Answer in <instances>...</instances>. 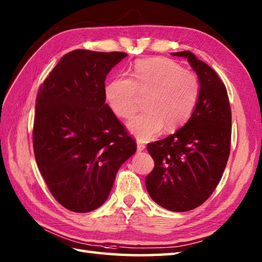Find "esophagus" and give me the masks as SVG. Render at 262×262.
<instances>
[{
    "label": "esophagus",
    "instance_id": "34e87169",
    "mask_svg": "<svg viewBox=\"0 0 262 262\" xmlns=\"http://www.w3.org/2000/svg\"><path fill=\"white\" fill-rule=\"evenodd\" d=\"M144 149H145V145H144V144H142L141 142H137V151L138 152H142V151H144Z\"/></svg>",
    "mask_w": 262,
    "mask_h": 262
}]
</instances>
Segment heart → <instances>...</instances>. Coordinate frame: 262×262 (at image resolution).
Here are the masks:
<instances>
[{
	"label": "heart",
	"instance_id": "heart-1",
	"mask_svg": "<svg viewBox=\"0 0 262 262\" xmlns=\"http://www.w3.org/2000/svg\"><path fill=\"white\" fill-rule=\"evenodd\" d=\"M200 93L198 77L166 57L137 60L132 79L116 76L104 88V97L113 113L129 118L138 108V94L149 96L146 111L128 121V129L140 141L157 137L163 128L173 130L190 118Z\"/></svg>",
	"mask_w": 262,
	"mask_h": 262
}]
</instances>
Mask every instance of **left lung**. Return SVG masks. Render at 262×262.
Masks as SVG:
<instances>
[{
  "mask_svg": "<svg viewBox=\"0 0 262 262\" xmlns=\"http://www.w3.org/2000/svg\"><path fill=\"white\" fill-rule=\"evenodd\" d=\"M200 93L190 118L174 134L147 144L154 169L145 179L151 198L163 208L188 211L204 204L219 185L229 160L232 115L227 91L216 72L189 51Z\"/></svg>",
  "mask_w": 262,
  "mask_h": 262,
  "instance_id": "1",
  "label": "left lung"
}]
</instances>
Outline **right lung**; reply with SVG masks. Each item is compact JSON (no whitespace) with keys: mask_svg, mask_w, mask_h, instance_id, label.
<instances>
[{"mask_svg":"<svg viewBox=\"0 0 262 262\" xmlns=\"http://www.w3.org/2000/svg\"><path fill=\"white\" fill-rule=\"evenodd\" d=\"M126 53L75 49L39 88L33 121L38 169L57 202L88 213L107 200L136 143L105 103L104 81Z\"/></svg>","mask_w":262,"mask_h":262,"instance_id":"obj_1","label":"right lung"}]
</instances>
